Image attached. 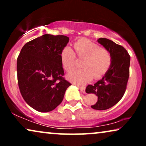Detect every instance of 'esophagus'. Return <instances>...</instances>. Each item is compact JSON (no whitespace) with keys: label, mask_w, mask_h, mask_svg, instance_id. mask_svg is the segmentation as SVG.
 Wrapping results in <instances>:
<instances>
[{"label":"esophagus","mask_w":146,"mask_h":146,"mask_svg":"<svg viewBox=\"0 0 146 146\" xmlns=\"http://www.w3.org/2000/svg\"><path fill=\"white\" fill-rule=\"evenodd\" d=\"M80 90L81 92L85 93V88L84 87H80Z\"/></svg>","instance_id":"1"}]
</instances>
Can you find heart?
<instances>
[{
    "label": "heart",
    "mask_w": 146,
    "mask_h": 146,
    "mask_svg": "<svg viewBox=\"0 0 146 146\" xmlns=\"http://www.w3.org/2000/svg\"><path fill=\"white\" fill-rule=\"evenodd\" d=\"M78 56L84 58L82 69L69 73L68 79L78 86H84L92 78L99 79L108 71L111 64V55L107 49L100 48L97 44L89 40H80L74 45ZM76 54L70 46L63 48L60 52V60L66 71L74 69Z\"/></svg>",
    "instance_id": "1"
}]
</instances>
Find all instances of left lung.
Listing matches in <instances>:
<instances>
[{
  "label": "left lung",
  "mask_w": 146,
  "mask_h": 146,
  "mask_svg": "<svg viewBox=\"0 0 146 146\" xmlns=\"http://www.w3.org/2000/svg\"><path fill=\"white\" fill-rule=\"evenodd\" d=\"M98 42L110 51L111 64L102 78L86 88L87 94L98 96V101L92 108L105 110L116 104L124 94L129 75L130 56L124 48L110 40L100 38Z\"/></svg>",
  "instance_id": "obj_1"
}]
</instances>
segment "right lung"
Segmentation results:
<instances>
[{
    "label": "right lung",
    "mask_w": 146,
    "mask_h": 146,
    "mask_svg": "<svg viewBox=\"0 0 146 146\" xmlns=\"http://www.w3.org/2000/svg\"><path fill=\"white\" fill-rule=\"evenodd\" d=\"M69 38L44 35L25 44L17 59L18 84L21 95L30 106L48 112L62 102L71 85L64 72L60 52Z\"/></svg>",
    "instance_id": "right-lung-1"
}]
</instances>
